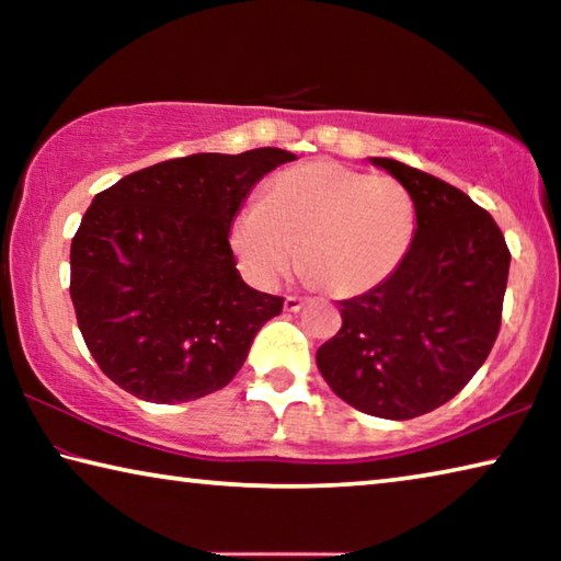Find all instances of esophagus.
<instances>
[{
	"mask_svg": "<svg viewBox=\"0 0 561 561\" xmlns=\"http://www.w3.org/2000/svg\"><path fill=\"white\" fill-rule=\"evenodd\" d=\"M301 307H304V299L297 297V294H287V297H284V309L287 311H299Z\"/></svg>",
	"mask_w": 561,
	"mask_h": 561,
	"instance_id": "obj_1",
	"label": "esophagus"
}]
</instances>
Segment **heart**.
<instances>
[{
  "label": "heart",
  "mask_w": 561,
  "mask_h": 561,
  "mask_svg": "<svg viewBox=\"0 0 561 561\" xmlns=\"http://www.w3.org/2000/svg\"><path fill=\"white\" fill-rule=\"evenodd\" d=\"M415 234V203L391 175L334 160L289 168L230 222V244L257 287H274L294 264L334 297H358L398 270Z\"/></svg>",
  "instance_id": "b5f03b06"
}]
</instances>
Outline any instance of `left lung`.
<instances>
[{
  "mask_svg": "<svg viewBox=\"0 0 561 561\" xmlns=\"http://www.w3.org/2000/svg\"><path fill=\"white\" fill-rule=\"evenodd\" d=\"M371 163L415 203L413 244L376 289L339 301L341 329L317 366L356 411L408 421L458 396L500 334L510 250L462 190L391 158Z\"/></svg>",
  "mask_w": 561,
  "mask_h": 561,
  "instance_id": "1",
  "label": "left lung"
}]
</instances>
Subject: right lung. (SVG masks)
<instances>
[{
	"mask_svg": "<svg viewBox=\"0 0 561 561\" xmlns=\"http://www.w3.org/2000/svg\"><path fill=\"white\" fill-rule=\"evenodd\" d=\"M297 156L195 153L121 178L71 242V301L101 371L150 403L215 393L240 371L282 297L247 287L230 222L260 180Z\"/></svg>",
	"mask_w": 561,
	"mask_h": 561,
	"instance_id": "1",
	"label": "right lung"
}]
</instances>
